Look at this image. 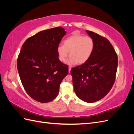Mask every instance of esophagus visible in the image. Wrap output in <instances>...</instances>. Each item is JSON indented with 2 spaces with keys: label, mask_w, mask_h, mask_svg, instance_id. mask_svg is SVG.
Instances as JSON below:
<instances>
[{
  "label": "esophagus",
  "mask_w": 134,
  "mask_h": 134,
  "mask_svg": "<svg viewBox=\"0 0 134 134\" xmlns=\"http://www.w3.org/2000/svg\"><path fill=\"white\" fill-rule=\"evenodd\" d=\"M71 67H70V66L69 67V72H70V70H71Z\"/></svg>",
  "instance_id": "1"
}]
</instances>
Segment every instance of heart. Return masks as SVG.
I'll use <instances>...</instances> for the list:
<instances>
[{
	"mask_svg": "<svg viewBox=\"0 0 134 134\" xmlns=\"http://www.w3.org/2000/svg\"><path fill=\"white\" fill-rule=\"evenodd\" d=\"M94 47V41L92 37L80 34L71 35L64 40L63 45L58 46V58L60 62H64L69 52V64H83L91 58Z\"/></svg>",
	"mask_w": 134,
	"mask_h": 134,
	"instance_id": "obj_1",
	"label": "heart"
}]
</instances>
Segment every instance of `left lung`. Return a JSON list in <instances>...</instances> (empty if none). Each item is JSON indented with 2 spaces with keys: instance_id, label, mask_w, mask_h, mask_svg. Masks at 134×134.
<instances>
[{
  "instance_id": "left-lung-1",
  "label": "left lung",
  "mask_w": 134,
  "mask_h": 134,
  "mask_svg": "<svg viewBox=\"0 0 134 134\" xmlns=\"http://www.w3.org/2000/svg\"><path fill=\"white\" fill-rule=\"evenodd\" d=\"M94 41V51L88 61L72 68L74 91L88 103L97 102L106 96L115 83L118 58L108 40L95 32L86 31Z\"/></svg>"
}]
</instances>
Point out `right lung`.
Wrapping results in <instances>:
<instances>
[{"instance_id":"obj_1","label":"right lung","mask_w":134,"mask_h":134,"mask_svg":"<svg viewBox=\"0 0 134 134\" xmlns=\"http://www.w3.org/2000/svg\"><path fill=\"white\" fill-rule=\"evenodd\" d=\"M65 34L61 27L40 31L27 38L20 51L17 63L20 79L27 94L38 102L54 99L68 74V66L60 62L57 54Z\"/></svg>"}]
</instances>
